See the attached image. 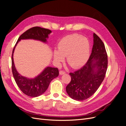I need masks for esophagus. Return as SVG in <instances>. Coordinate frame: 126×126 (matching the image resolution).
<instances>
[{"mask_svg":"<svg viewBox=\"0 0 126 126\" xmlns=\"http://www.w3.org/2000/svg\"><path fill=\"white\" fill-rule=\"evenodd\" d=\"M66 74V72L63 71V70H60V71H59V74L61 75H64V74Z\"/></svg>","mask_w":126,"mask_h":126,"instance_id":"esophagus-1","label":"esophagus"}]
</instances>
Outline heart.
<instances>
[{
	"instance_id": "obj_1",
	"label": "heart",
	"mask_w": 126,
	"mask_h": 126,
	"mask_svg": "<svg viewBox=\"0 0 126 126\" xmlns=\"http://www.w3.org/2000/svg\"><path fill=\"white\" fill-rule=\"evenodd\" d=\"M58 50L54 52V59L60 63L67 57L68 64L72 68H78L87 62L90 55L88 40L78 34H72L63 37L58 43Z\"/></svg>"
}]
</instances>
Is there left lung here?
<instances>
[{
  "label": "left lung",
  "instance_id": "8db88e82",
  "mask_svg": "<svg viewBox=\"0 0 126 126\" xmlns=\"http://www.w3.org/2000/svg\"><path fill=\"white\" fill-rule=\"evenodd\" d=\"M108 66V56L104 43L94 33L92 51L87 63L80 69L70 72L71 81L66 87L68 95L82 101L90 97L104 80Z\"/></svg>",
  "mask_w": 126,
  "mask_h": 126
}]
</instances>
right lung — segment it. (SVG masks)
<instances>
[{
    "instance_id": "right-lung-1",
    "label": "right lung",
    "mask_w": 126,
    "mask_h": 126,
    "mask_svg": "<svg viewBox=\"0 0 126 126\" xmlns=\"http://www.w3.org/2000/svg\"><path fill=\"white\" fill-rule=\"evenodd\" d=\"M51 32L50 30L39 27H34L30 28L19 37L13 49L11 56L13 75L18 87L22 93L28 96L36 97L44 94L47 89L52 80L58 76L59 70L57 68L48 67L35 78L29 79L23 77L18 73L15 67L13 54L15 47L21 39H33L46 43L48 38V35Z\"/></svg>"
}]
</instances>
